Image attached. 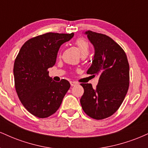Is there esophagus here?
Masks as SVG:
<instances>
[{
  "mask_svg": "<svg viewBox=\"0 0 148 148\" xmlns=\"http://www.w3.org/2000/svg\"><path fill=\"white\" fill-rule=\"evenodd\" d=\"M70 84L72 86H76V85H77L78 83L76 82V81H70Z\"/></svg>",
  "mask_w": 148,
  "mask_h": 148,
  "instance_id": "34e87169",
  "label": "esophagus"
}]
</instances>
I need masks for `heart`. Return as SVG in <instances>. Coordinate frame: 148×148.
<instances>
[{
  "label": "heart",
  "mask_w": 148,
  "mask_h": 148,
  "mask_svg": "<svg viewBox=\"0 0 148 148\" xmlns=\"http://www.w3.org/2000/svg\"><path fill=\"white\" fill-rule=\"evenodd\" d=\"M75 45L78 47V49H79L82 56H87L88 53H89L90 51L89 45H88V42L86 41L84 39L79 38L76 40Z\"/></svg>",
  "instance_id": "1"
}]
</instances>
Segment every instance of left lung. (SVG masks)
<instances>
[{
  "label": "left lung",
  "mask_w": 148,
  "mask_h": 148,
  "mask_svg": "<svg viewBox=\"0 0 148 148\" xmlns=\"http://www.w3.org/2000/svg\"><path fill=\"white\" fill-rule=\"evenodd\" d=\"M95 48L88 74L99 76L96 88L81 84L84 93L80 99L85 113L92 118L102 120L117 111L130 85V65L126 53L113 39L95 32H85Z\"/></svg>",
  "instance_id": "8db88e82"
}]
</instances>
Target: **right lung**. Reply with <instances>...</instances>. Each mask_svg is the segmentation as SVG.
I'll return each instance as SVG.
<instances>
[{
  "label": "right lung",
  "instance_id": "add662e5",
  "mask_svg": "<svg viewBox=\"0 0 148 148\" xmlns=\"http://www.w3.org/2000/svg\"><path fill=\"white\" fill-rule=\"evenodd\" d=\"M74 33H48L30 39L21 47L14 64L18 98L31 114L45 118L55 113L70 88L68 81H53L48 69L56 63L60 46Z\"/></svg>",
  "mask_w": 148,
  "mask_h": 148
}]
</instances>
